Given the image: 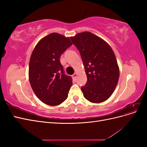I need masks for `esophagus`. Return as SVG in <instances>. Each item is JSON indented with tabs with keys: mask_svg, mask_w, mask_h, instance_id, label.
I'll use <instances>...</instances> for the list:
<instances>
[{
	"mask_svg": "<svg viewBox=\"0 0 147 147\" xmlns=\"http://www.w3.org/2000/svg\"><path fill=\"white\" fill-rule=\"evenodd\" d=\"M77 73H74V74H73V75H72V77L74 79H75V78H76V77H77Z\"/></svg>",
	"mask_w": 147,
	"mask_h": 147,
	"instance_id": "34e87169",
	"label": "esophagus"
}]
</instances>
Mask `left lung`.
I'll return each instance as SVG.
<instances>
[{
    "instance_id": "obj_1",
    "label": "left lung",
    "mask_w": 147,
    "mask_h": 147,
    "mask_svg": "<svg viewBox=\"0 0 147 147\" xmlns=\"http://www.w3.org/2000/svg\"><path fill=\"white\" fill-rule=\"evenodd\" d=\"M82 57L87 82L81 88L84 98L92 103L104 102L117 85L119 70L112 48L103 39L90 32L71 37Z\"/></svg>"
}]
</instances>
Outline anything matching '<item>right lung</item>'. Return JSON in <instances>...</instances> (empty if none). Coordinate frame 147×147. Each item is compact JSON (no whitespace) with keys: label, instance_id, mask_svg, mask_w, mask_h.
I'll return each mask as SVG.
<instances>
[{"label":"right lung","instance_id":"obj_1","mask_svg":"<svg viewBox=\"0 0 147 147\" xmlns=\"http://www.w3.org/2000/svg\"><path fill=\"white\" fill-rule=\"evenodd\" d=\"M72 45L69 37L51 33L38 42L31 55L30 85L38 98L47 105H59L67 98L72 80L64 74L59 58Z\"/></svg>","mask_w":147,"mask_h":147}]
</instances>
